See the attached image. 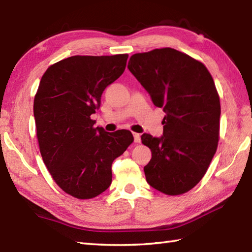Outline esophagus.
Returning a JSON list of instances; mask_svg holds the SVG:
<instances>
[{"mask_svg":"<svg viewBox=\"0 0 252 252\" xmlns=\"http://www.w3.org/2000/svg\"><path fill=\"white\" fill-rule=\"evenodd\" d=\"M133 136H134L135 143H141V135L138 133H133Z\"/></svg>","mask_w":252,"mask_h":252,"instance_id":"esophagus-1","label":"esophagus"}]
</instances>
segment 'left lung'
Returning <instances> with one entry per match:
<instances>
[{
  "instance_id": "left-lung-1",
  "label": "left lung",
  "mask_w": 252,
  "mask_h": 252,
  "mask_svg": "<svg viewBox=\"0 0 252 252\" xmlns=\"http://www.w3.org/2000/svg\"><path fill=\"white\" fill-rule=\"evenodd\" d=\"M129 70L155 106L163 108V135L144 133L152 151L147 183L165 195L190 190L206 174L220 136V97L207 67L170 47L132 55Z\"/></svg>"
}]
</instances>
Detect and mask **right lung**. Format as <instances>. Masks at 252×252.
Instances as JSON below:
<instances>
[{
	"mask_svg": "<svg viewBox=\"0 0 252 252\" xmlns=\"http://www.w3.org/2000/svg\"><path fill=\"white\" fill-rule=\"evenodd\" d=\"M127 57L65 58L46 69L34 96L42 159L55 183L78 199H91L108 189L112 161L134 141L130 131L105 132L91 119L104 90L125 71Z\"/></svg>",
	"mask_w": 252,
	"mask_h": 252,
	"instance_id": "add662e5",
	"label": "right lung"
}]
</instances>
